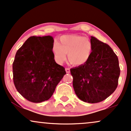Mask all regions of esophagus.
Segmentation results:
<instances>
[{"instance_id":"1","label":"esophagus","mask_w":131,"mask_h":131,"mask_svg":"<svg viewBox=\"0 0 131 131\" xmlns=\"http://www.w3.org/2000/svg\"><path fill=\"white\" fill-rule=\"evenodd\" d=\"M66 72L67 73H69L70 72V69L69 68H66Z\"/></svg>"}]
</instances>
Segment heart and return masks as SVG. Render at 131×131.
I'll return each mask as SVG.
<instances>
[{"label":"heart","mask_w":131,"mask_h":131,"mask_svg":"<svg viewBox=\"0 0 131 131\" xmlns=\"http://www.w3.org/2000/svg\"><path fill=\"white\" fill-rule=\"evenodd\" d=\"M54 41L52 45L55 61L62 64L66 57L72 65L82 66L89 61L93 51V45L89 38L81 35H66Z\"/></svg>","instance_id":"b5f03b06"}]
</instances>
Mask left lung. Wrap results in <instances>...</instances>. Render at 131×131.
Masks as SVG:
<instances>
[{"label":"left lung","instance_id":"obj_1","mask_svg":"<svg viewBox=\"0 0 131 131\" xmlns=\"http://www.w3.org/2000/svg\"><path fill=\"white\" fill-rule=\"evenodd\" d=\"M93 51L89 61L70 69L73 87L80 99L97 103L110 96L116 89L120 69L118 57L111 47L91 37Z\"/></svg>","mask_w":131,"mask_h":131}]
</instances>
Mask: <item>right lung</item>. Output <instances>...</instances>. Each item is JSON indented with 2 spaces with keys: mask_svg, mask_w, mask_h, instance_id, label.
<instances>
[{
  "mask_svg": "<svg viewBox=\"0 0 131 131\" xmlns=\"http://www.w3.org/2000/svg\"><path fill=\"white\" fill-rule=\"evenodd\" d=\"M50 35L29 37L17 51L13 63V82L17 91L29 101L40 103L52 96L66 74L55 62Z\"/></svg>",
  "mask_w": 131,
  "mask_h": 131,
  "instance_id": "1",
  "label": "right lung"
}]
</instances>
